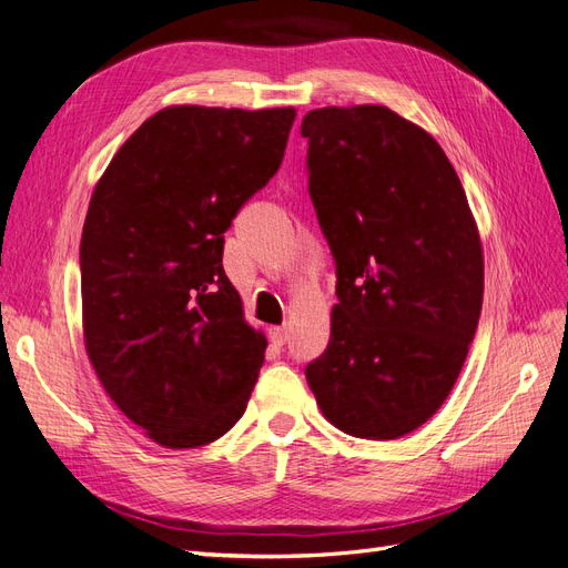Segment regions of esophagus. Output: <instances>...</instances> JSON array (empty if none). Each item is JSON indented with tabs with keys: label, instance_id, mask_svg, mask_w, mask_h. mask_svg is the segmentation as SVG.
Segmentation results:
<instances>
[{
	"label": "esophagus",
	"instance_id": "1",
	"mask_svg": "<svg viewBox=\"0 0 568 568\" xmlns=\"http://www.w3.org/2000/svg\"><path fill=\"white\" fill-rule=\"evenodd\" d=\"M267 334H270V341L274 343V346H284L286 338H288L286 326H270Z\"/></svg>",
	"mask_w": 568,
	"mask_h": 568
}]
</instances>
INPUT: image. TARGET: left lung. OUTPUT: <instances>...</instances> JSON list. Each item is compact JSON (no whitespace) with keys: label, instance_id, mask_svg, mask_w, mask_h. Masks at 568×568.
<instances>
[{"label":"left lung","instance_id":"left-lung-1","mask_svg":"<svg viewBox=\"0 0 568 568\" xmlns=\"http://www.w3.org/2000/svg\"><path fill=\"white\" fill-rule=\"evenodd\" d=\"M301 134L338 298L305 379L341 432L400 438L448 398L478 326L467 194L434 136L386 106L315 109Z\"/></svg>","mask_w":568,"mask_h":568}]
</instances>
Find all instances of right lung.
<instances>
[{
    "mask_svg": "<svg viewBox=\"0 0 568 568\" xmlns=\"http://www.w3.org/2000/svg\"><path fill=\"white\" fill-rule=\"evenodd\" d=\"M294 109L170 106L99 180L80 242L92 367L165 448L213 443L244 415L267 341L222 267L239 209L277 173Z\"/></svg>",
    "mask_w": 568,
    "mask_h": 568,
    "instance_id": "1",
    "label": "right lung"
}]
</instances>
